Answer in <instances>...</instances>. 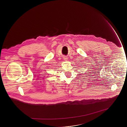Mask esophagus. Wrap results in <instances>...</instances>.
Returning <instances> with one entry per match:
<instances>
[{
    "label": "esophagus",
    "mask_w": 127,
    "mask_h": 127,
    "mask_svg": "<svg viewBox=\"0 0 127 127\" xmlns=\"http://www.w3.org/2000/svg\"><path fill=\"white\" fill-rule=\"evenodd\" d=\"M64 59H65V61H66L67 58H64Z\"/></svg>",
    "instance_id": "obj_1"
}]
</instances>
